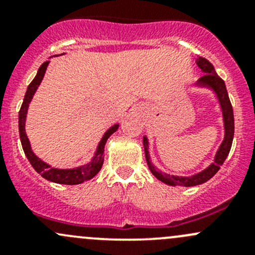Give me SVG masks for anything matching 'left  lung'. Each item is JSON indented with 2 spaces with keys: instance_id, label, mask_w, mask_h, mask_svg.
<instances>
[{
  "instance_id": "8db88e82",
  "label": "left lung",
  "mask_w": 255,
  "mask_h": 255,
  "mask_svg": "<svg viewBox=\"0 0 255 255\" xmlns=\"http://www.w3.org/2000/svg\"><path fill=\"white\" fill-rule=\"evenodd\" d=\"M196 64L202 73H205L196 82V86L206 87V89L212 90L217 96L218 102H220L221 111L223 116V126H225V138H223L222 143H221L220 148H218L217 153L215 155V160L211 163L205 170L200 171V173L195 174L191 176H176L170 175V174L161 173L160 170L155 168L151 164L150 156H149V142L148 138L143 137V145H144V153H145L146 164H148L149 169H150L151 174L160 180L161 182L166 185H171V186H196V185L204 184L208 181L215 174L220 170L221 165L225 163L226 158L228 156L232 146L233 135H235V117H233V109L231 105L230 97H228L227 89H226L225 81L217 75L215 71L212 64L207 60V59L199 56L196 59Z\"/></svg>"
}]
</instances>
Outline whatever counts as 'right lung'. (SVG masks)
<instances>
[{"label": "right lung", "mask_w": 255, "mask_h": 255, "mask_svg": "<svg viewBox=\"0 0 255 255\" xmlns=\"http://www.w3.org/2000/svg\"><path fill=\"white\" fill-rule=\"evenodd\" d=\"M49 61H45L40 65L39 70H38L37 75L33 79V81L30 82L29 86H28L27 92H25L24 100H23V104L20 106L19 110V117H18V126H19V138L20 143H22V148L24 150L25 156L28 158L29 163L32 164V166L34 168V170L38 174H40L44 179L49 180V181L56 182V184H64V185H76L81 184V182L87 181V180L92 179L102 168V164H104V151H105V145H106L107 139L118 129V123L117 125H113L110 129L106 130V133L104 134L102 139L100 140L99 145H97L96 153H95L94 158L91 159V161L85 165L78 166V168L73 169H56L50 166L49 164L44 163L42 159L38 158L34 153H33L32 148H30L29 139H28L27 134H25V118H27V111L28 106H29L30 101H32L33 96H34L35 91L39 87L40 82H42L43 78H44L45 70L48 68Z\"/></svg>", "instance_id": "right-lung-1"}]
</instances>
